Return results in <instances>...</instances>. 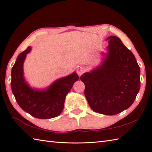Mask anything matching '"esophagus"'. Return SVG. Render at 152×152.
Here are the masks:
<instances>
[{
	"mask_svg": "<svg viewBox=\"0 0 152 152\" xmlns=\"http://www.w3.org/2000/svg\"><path fill=\"white\" fill-rule=\"evenodd\" d=\"M84 72H85V70H84V69L81 67H78V68H77V73L78 74L79 76L81 75Z\"/></svg>",
	"mask_w": 152,
	"mask_h": 152,
	"instance_id": "obj_1",
	"label": "esophagus"
}]
</instances>
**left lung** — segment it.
Listing matches in <instances>:
<instances>
[{
    "instance_id": "left-lung-1",
    "label": "left lung",
    "mask_w": 152,
    "mask_h": 152,
    "mask_svg": "<svg viewBox=\"0 0 152 152\" xmlns=\"http://www.w3.org/2000/svg\"><path fill=\"white\" fill-rule=\"evenodd\" d=\"M107 53L102 64L80 76L91 109L104 115H115L134 102L140 87V69L133 53L119 38L109 36Z\"/></svg>"
}]
</instances>
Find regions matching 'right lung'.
Returning a JSON list of instances; mask_svg holds the SVG:
<instances>
[{
  "label": "right lung",
  "mask_w": 152,
  "mask_h": 152,
  "mask_svg": "<svg viewBox=\"0 0 152 152\" xmlns=\"http://www.w3.org/2000/svg\"><path fill=\"white\" fill-rule=\"evenodd\" d=\"M31 50L28 47L18 56L12 69L11 88L19 107L30 115L39 119L53 118L60 115L66 96L79 76L76 72L56 80L45 89L32 88L24 77L23 64Z\"/></svg>",
  "instance_id": "right-lung-1"
}]
</instances>
